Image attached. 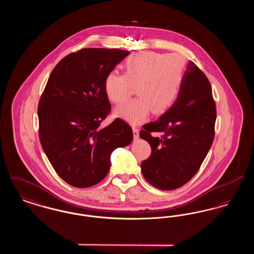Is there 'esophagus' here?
I'll return each mask as SVG.
<instances>
[{
  "label": "esophagus",
  "mask_w": 254,
  "mask_h": 254,
  "mask_svg": "<svg viewBox=\"0 0 254 254\" xmlns=\"http://www.w3.org/2000/svg\"><path fill=\"white\" fill-rule=\"evenodd\" d=\"M133 131V137H134V140H138L139 139V129L135 127H132Z\"/></svg>",
  "instance_id": "obj_1"
}]
</instances>
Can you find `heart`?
Returning a JSON list of instances; mask_svg holds the SVG:
<instances>
[{"mask_svg":"<svg viewBox=\"0 0 254 254\" xmlns=\"http://www.w3.org/2000/svg\"><path fill=\"white\" fill-rule=\"evenodd\" d=\"M185 60L179 54L143 51L132 54L124 64V74L110 72L105 79V92L114 104H121L132 94L138 98L115 109V115L132 125L144 121L152 111L169 110L180 92Z\"/></svg>","mask_w":254,"mask_h":254,"instance_id":"obj_1","label":"heart"}]
</instances>
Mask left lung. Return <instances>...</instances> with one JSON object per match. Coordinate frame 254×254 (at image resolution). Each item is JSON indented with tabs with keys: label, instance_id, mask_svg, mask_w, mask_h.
Segmentation results:
<instances>
[{
	"label": "left lung",
	"instance_id": "obj_1",
	"mask_svg": "<svg viewBox=\"0 0 254 254\" xmlns=\"http://www.w3.org/2000/svg\"><path fill=\"white\" fill-rule=\"evenodd\" d=\"M216 108L211 86L193 62L184 74L180 92L157 121L143 127L140 137L151 146L141 165L145 180L162 190H172L190 181L212 145ZM151 132H161L153 137Z\"/></svg>",
	"mask_w": 254,
	"mask_h": 254
}]
</instances>
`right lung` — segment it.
Returning <instances> with one entry per match:
<instances>
[{
    "mask_svg": "<svg viewBox=\"0 0 254 254\" xmlns=\"http://www.w3.org/2000/svg\"><path fill=\"white\" fill-rule=\"evenodd\" d=\"M129 53L82 49L62 59L49 76L39 103V136L53 169L70 186L102 181L111 153L132 142L131 127L121 119L100 127L111 109L105 79Z\"/></svg>",
    "mask_w": 254,
    "mask_h": 254,
    "instance_id": "1",
    "label": "right lung"
}]
</instances>
